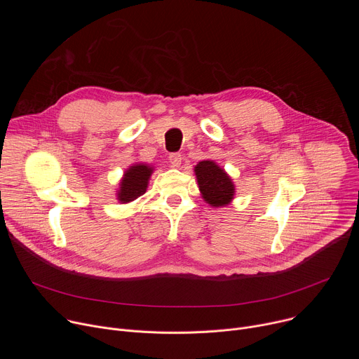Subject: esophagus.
Instances as JSON below:
<instances>
[{
    "label": "esophagus",
    "instance_id": "esophagus-1",
    "mask_svg": "<svg viewBox=\"0 0 359 359\" xmlns=\"http://www.w3.org/2000/svg\"><path fill=\"white\" fill-rule=\"evenodd\" d=\"M182 161H183V158L180 153H170L169 155V162H170L172 168H179L182 165Z\"/></svg>",
    "mask_w": 359,
    "mask_h": 359
}]
</instances>
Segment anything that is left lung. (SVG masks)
<instances>
[{"instance_id": "obj_1", "label": "left lung", "mask_w": 359, "mask_h": 359, "mask_svg": "<svg viewBox=\"0 0 359 359\" xmlns=\"http://www.w3.org/2000/svg\"><path fill=\"white\" fill-rule=\"evenodd\" d=\"M203 200L213 208H223L234 198L231 177L213 161H201L194 168Z\"/></svg>"}]
</instances>
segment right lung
Wrapping results in <instances>:
<instances>
[{
    "mask_svg": "<svg viewBox=\"0 0 359 359\" xmlns=\"http://www.w3.org/2000/svg\"><path fill=\"white\" fill-rule=\"evenodd\" d=\"M151 173H153V168H150L149 165L137 163L130 166L125 172L119 183L118 200L121 203H129L136 200L139 196H142L147 189V183Z\"/></svg>",
    "mask_w": 359,
    "mask_h": 359,
    "instance_id": "right-lung-1",
    "label": "right lung"
}]
</instances>
